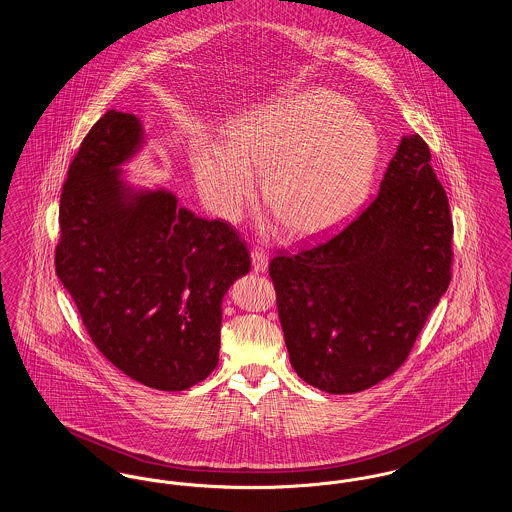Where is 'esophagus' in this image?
<instances>
[{"label": "esophagus", "instance_id": "34e87169", "mask_svg": "<svg viewBox=\"0 0 512 512\" xmlns=\"http://www.w3.org/2000/svg\"><path fill=\"white\" fill-rule=\"evenodd\" d=\"M251 267L257 274H263L268 267V255L263 249H253L251 251Z\"/></svg>", "mask_w": 512, "mask_h": 512}]
</instances>
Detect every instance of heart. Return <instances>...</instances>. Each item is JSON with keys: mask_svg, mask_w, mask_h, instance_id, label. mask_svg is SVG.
<instances>
[{"mask_svg": "<svg viewBox=\"0 0 512 512\" xmlns=\"http://www.w3.org/2000/svg\"><path fill=\"white\" fill-rule=\"evenodd\" d=\"M378 163L372 124L326 90H305L253 111L228 132V147L201 142L192 155L205 203L238 220L255 199L292 238L318 236L347 219L370 190Z\"/></svg>", "mask_w": 512, "mask_h": 512, "instance_id": "1", "label": "heart"}]
</instances>
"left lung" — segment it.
<instances>
[{
  "label": "left lung",
  "instance_id": "left-lung-1",
  "mask_svg": "<svg viewBox=\"0 0 512 512\" xmlns=\"http://www.w3.org/2000/svg\"><path fill=\"white\" fill-rule=\"evenodd\" d=\"M418 136H405L380 192L340 234L268 265L293 370L357 393L403 365L453 267L449 199Z\"/></svg>",
  "mask_w": 512,
  "mask_h": 512
}]
</instances>
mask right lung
I'll return each mask as SVG.
<instances>
[{
	"label": "right lung",
	"instance_id": "right-lung-1",
	"mask_svg": "<svg viewBox=\"0 0 512 512\" xmlns=\"http://www.w3.org/2000/svg\"><path fill=\"white\" fill-rule=\"evenodd\" d=\"M142 142L130 113L105 111L74 155L59 203L55 272L99 353L147 388L182 391L219 363L222 297L251 259L224 220L167 192L128 199L119 165Z\"/></svg>",
	"mask_w": 512,
	"mask_h": 512
}]
</instances>
